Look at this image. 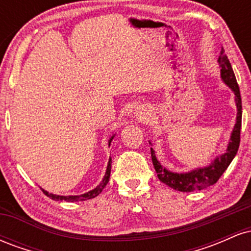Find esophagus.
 Returning <instances> with one entry per match:
<instances>
[{"instance_id": "obj_1", "label": "esophagus", "mask_w": 251, "mask_h": 251, "mask_svg": "<svg viewBox=\"0 0 251 251\" xmlns=\"http://www.w3.org/2000/svg\"><path fill=\"white\" fill-rule=\"evenodd\" d=\"M138 117H139L140 120H145L146 117H148V114H146L145 112H139V114H138Z\"/></svg>"}]
</instances>
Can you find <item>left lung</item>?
<instances>
[{"mask_svg": "<svg viewBox=\"0 0 251 251\" xmlns=\"http://www.w3.org/2000/svg\"><path fill=\"white\" fill-rule=\"evenodd\" d=\"M218 62L221 66L222 79L234 91L236 105H237V118H236L234 131L231 133V139L227 145L226 153L216 158L214 163H211V165L206 166V168L194 170V171L186 172V174H176V172L169 171L160 165V163L155 158L153 149L151 148L152 163H153L158 178L160 181L165 183L170 188L177 190V191L191 192L195 190H203L214 185L220 179L221 176L224 174L230 163L232 162L236 153H237L238 148H240L242 125V99L240 87H238L234 71H232L231 65H230L229 59L224 53L223 48L221 50V56L218 57Z\"/></svg>", "mask_w": 251, "mask_h": 251, "instance_id": "1", "label": "left lung"}]
</instances>
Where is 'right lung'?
Returning <instances> with one entry per match:
<instances>
[{"mask_svg": "<svg viewBox=\"0 0 251 251\" xmlns=\"http://www.w3.org/2000/svg\"><path fill=\"white\" fill-rule=\"evenodd\" d=\"M112 139H113V137L109 139V143L108 145H111V142ZM111 164H112V159L109 158L108 160V165H107V170H106V174H105V177H103V179L101 183L99 184V185L97 186L96 189L92 190V191L87 192V194H83V195H80V196H57V195H53V194H50V192L45 191V190H42L43 194H45L47 197L51 198V200L54 201H87V200H92V198L97 197L98 195L100 194V192L102 191V189L105 188L106 184L108 183L109 180V175H111Z\"/></svg>", "mask_w": 251, "mask_h": 251, "instance_id": "1", "label": "right lung"}]
</instances>
